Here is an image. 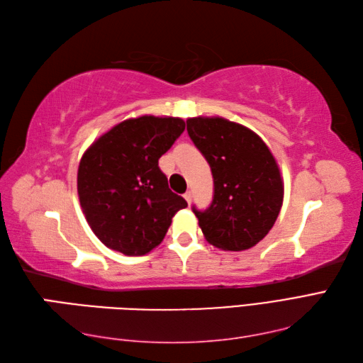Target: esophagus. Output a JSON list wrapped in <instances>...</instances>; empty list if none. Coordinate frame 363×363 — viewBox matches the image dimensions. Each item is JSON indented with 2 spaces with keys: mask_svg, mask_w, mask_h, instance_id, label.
<instances>
[{
  "mask_svg": "<svg viewBox=\"0 0 363 363\" xmlns=\"http://www.w3.org/2000/svg\"><path fill=\"white\" fill-rule=\"evenodd\" d=\"M184 199H186L188 205H191V201H192V192H191V191H188L186 194H184Z\"/></svg>",
  "mask_w": 363,
  "mask_h": 363,
  "instance_id": "1",
  "label": "esophagus"
}]
</instances>
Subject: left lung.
Listing matches in <instances>:
<instances>
[{"mask_svg":"<svg viewBox=\"0 0 363 363\" xmlns=\"http://www.w3.org/2000/svg\"><path fill=\"white\" fill-rule=\"evenodd\" d=\"M186 125L214 179L209 208L192 206L203 235L223 251L252 248L276 223L284 203V180L276 158L255 132L238 123L194 117Z\"/></svg>","mask_w":363,"mask_h":363,"instance_id":"obj_1","label":"left lung"}]
</instances>
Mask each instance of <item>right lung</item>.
I'll list each match as a JSON object with an SVG mask.
<instances>
[{"label": "right lung", "instance_id": "1", "mask_svg": "<svg viewBox=\"0 0 363 363\" xmlns=\"http://www.w3.org/2000/svg\"><path fill=\"white\" fill-rule=\"evenodd\" d=\"M183 130L182 118L143 115L118 123L83 154L77 177L79 205L108 248L147 254L163 242L175 212L188 206L158 167V158Z\"/></svg>", "mask_w": 363, "mask_h": 363}]
</instances>
